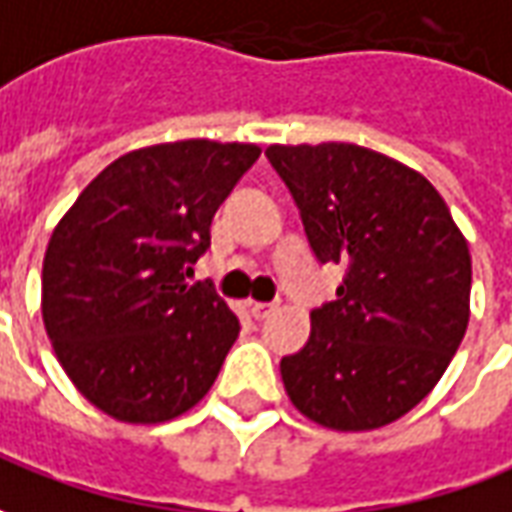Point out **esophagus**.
<instances>
[{"label":"esophagus","mask_w":512,"mask_h":512,"mask_svg":"<svg viewBox=\"0 0 512 512\" xmlns=\"http://www.w3.org/2000/svg\"><path fill=\"white\" fill-rule=\"evenodd\" d=\"M273 309H276V303H250V315L256 317V320H264V317L273 315Z\"/></svg>","instance_id":"obj_1"}]
</instances>
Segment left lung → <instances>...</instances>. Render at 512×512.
<instances>
[{"label":"left lung","mask_w":512,"mask_h":512,"mask_svg":"<svg viewBox=\"0 0 512 512\" xmlns=\"http://www.w3.org/2000/svg\"><path fill=\"white\" fill-rule=\"evenodd\" d=\"M317 262L343 264L337 298L281 359L287 396L315 424L365 432L424 401L463 343L471 253L421 172L345 142L267 147Z\"/></svg>","instance_id":"left-lung-1"}]
</instances>
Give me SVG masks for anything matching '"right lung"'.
Returning <instances> with one entry per match:
<instances>
[{"label": "right lung", "instance_id": "right-lung-1", "mask_svg": "<svg viewBox=\"0 0 512 512\" xmlns=\"http://www.w3.org/2000/svg\"><path fill=\"white\" fill-rule=\"evenodd\" d=\"M256 144H155L102 169L55 225L41 312L58 362L116 421L161 424L211 390L239 320L209 281L186 284Z\"/></svg>", "mask_w": 512, "mask_h": 512}]
</instances>
